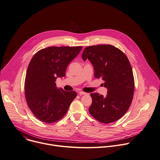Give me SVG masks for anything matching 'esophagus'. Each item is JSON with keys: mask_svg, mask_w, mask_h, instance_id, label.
Returning a JSON list of instances; mask_svg holds the SVG:
<instances>
[{"mask_svg": "<svg viewBox=\"0 0 160 160\" xmlns=\"http://www.w3.org/2000/svg\"><path fill=\"white\" fill-rule=\"evenodd\" d=\"M78 94H79L80 95H85V94H87V93L85 92H83V91H79Z\"/></svg>", "mask_w": 160, "mask_h": 160, "instance_id": "1", "label": "esophagus"}]
</instances>
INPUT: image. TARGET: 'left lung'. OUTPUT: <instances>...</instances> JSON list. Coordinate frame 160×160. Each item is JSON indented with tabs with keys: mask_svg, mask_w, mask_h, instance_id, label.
<instances>
[{
	"mask_svg": "<svg viewBox=\"0 0 160 160\" xmlns=\"http://www.w3.org/2000/svg\"><path fill=\"white\" fill-rule=\"evenodd\" d=\"M88 59L94 66V77L102 78L108 89L106 96L91 93L89 113L98 121L108 124L121 119L132 104L135 82L126 55L110 45L86 47L82 59Z\"/></svg>",
	"mask_w": 160,
	"mask_h": 160,
	"instance_id": "8db88e82",
	"label": "left lung"
}]
</instances>
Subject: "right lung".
<instances>
[{
    "mask_svg": "<svg viewBox=\"0 0 160 160\" xmlns=\"http://www.w3.org/2000/svg\"><path fill=\"white\" fill-rule=\"evenodd\" d=\"M82 47H50L38 51L28 64L25 80L28 107L39 120L53 123L67 112L75 91L58 89L55 80L65 77L66 68Z\"/></svg>",
    "mask_w": 160,
    "mask_h": 160,
    "instance_id": "obj_1",
    "label": "right lung"
}]
</instances>
